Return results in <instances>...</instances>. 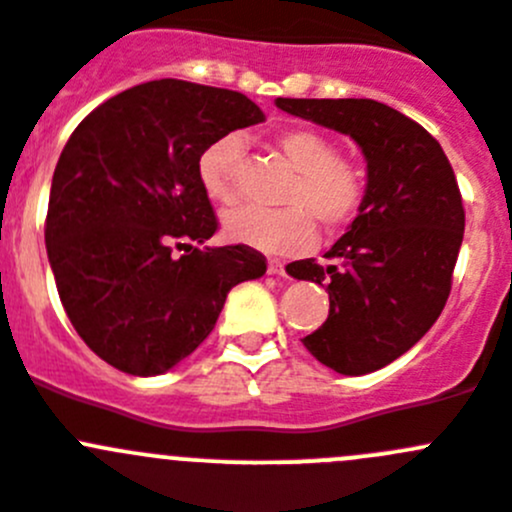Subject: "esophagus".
Returning a JSON list of instances; mask_svg holds the SVG:
<instances>
[{
	"mask_svg": "<svg viewBox=\"0 0 512 512\" xmlns=\"http://www.w3.org/2000/svg\"><path fill=\"white\" fill-rule=\"evenodd\" d=\"M267 272H270V275H285V262L267 260Z\"/></svg>",
	"mask_w": 512,
	"mask_h": 512,
	"instance_id": "obj_1",
	"label": "esophagus"
}]
</instances>
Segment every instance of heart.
Segmentation results:
<instances>
[{"label": "heart", "mask_w": 512, "mask_h": 512, "mask_svg": "<svg viewBox=\"0 0 512 512\" xmlns=\"http://www.w3.org/2000/svg\"><path fill=\"white\" fill-rule=\"evenodd\" d=\"M275 143L298 171L283 197L288 209L245 207L227 214L224 229L232 240L265 252H295L313 242V218L326 232H341L356 222L369 197V171L361 161L338 154L336 138L313 126L285 128ZM240 151V138L224 136L199 156L202 189L222 207L240 199Z\"/></svg>", "instance_id": "obj_1"}]
</instances>
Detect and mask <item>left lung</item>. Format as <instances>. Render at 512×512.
<instances>
[{"instance_id":"8db88e82","label":"left lung","mask_w":512,"mask_h":512,"mask_svg":"<svg viewBox=\"0 0 512 512\" xmlns=\"http://www.w3.org/2000/svg\"><path fill=\"white\" fill-rule=\"evenodd\" d=\"M293 116L348 133L369 164V197L328 250L338 265L290 262L326 285L331 310L303 346L328 369L371 374L407 353L442 313L465 234L450 159L417 121L371 98H278Z\"/></svg>"}]
</instances>
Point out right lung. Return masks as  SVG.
<instances>
[{
    "mask_svg": "<svg viewBox=\"0 0 512 512\" xmlns=\"http://www.w3.org/2000/svg\"><path fill=\"white\" fill-rule=\"evenodd\" d=\"M260 121L247 95L164 78L108 98L68 138L45 245L62 308L105 364L164 374L212 333L229 290L267 270L247 245L199 247L219 227L199 156Z\"/></svg>",
    "mask_w": 512,
    "mask_h": 512,
    "instance_id": "1",
    "label": "right lung"
}]
</instances>
